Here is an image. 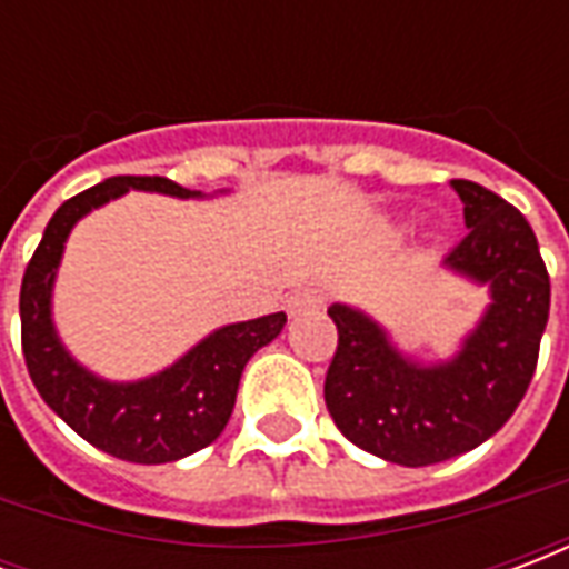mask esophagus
Segmentation results:
<instances>
[{
  "label": "esophagus",
  "mask_w": 569,
  "mask_h": 569,
  "mask_svg": "<svg viewBox=\"0 0 569 569\" xmlns=\"http://www.w3.org/2000/svg\"><path fill=\"white\" fill-rule=\"evenodd\" d=\"M322 301H326V298H322L320 289L305 286V289H296V292L289 296L286 308H289V313H292V317H298V313H308V310H320Z\"/></svg>",
  "instance_id": "esophagus-1"
}]
</instances>
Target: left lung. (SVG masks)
Instances as JSON below:
<instances>
[{"label":"left lung","mask_w":569,"mask_h":569,"mask_svg":"<svg viewBox=\"0 0 569 569\" xmlns=\"http://www.w3.org/2000/svg\"><path fill=\"white\" fill-rule=\"evenodd\" d=\"M469 234L445 268L488 286V308L448 359L420 362L362 308L335 301L338 350L326 408L347 439L399 466H432L472 451L525 399L549 322V271L533 228L478 182L453 179Z\"/></svg>","instance_id":"left-lung-1"}]
</instances>
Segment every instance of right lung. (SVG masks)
Masks as SVG:
<instances>
[{
	"instance_id": "add662e5",
	"label": "right lung",
	"mask_w": 569,
	"mask_h": 569,
	"mask_svg": "<svg viewBox=\"0 0 569 569\" xmlns=\"http://www.w3.org/2000/svg\"><path fill=\"white\" fill-rule=\"evenodd\" d=\"M128 191H154L179 200L207 198L163 176H112L69 198L51 216L23 273L20 341L39 396L81 439L128 463H173L222 436L234 411L240 375L256 350L283 332L286 313L219 326L167 369L137 381H109L81 366L54 326L57 271L72 228Z\"/></svg>"
}]
</instances>
